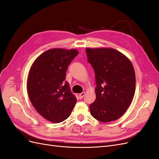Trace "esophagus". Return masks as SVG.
I'll list each match as a JSON object with an SVG mask.
<instances>
[{"instance_id":"obj_1","label":"esophagus","mask_w":159,"mask_h":159,"mask_svg":"<svg viewBox=\"0 0 159 159\" xmlns=\"http://www.w3.org/2000/svg\"><path fill=\"white\" fill-rule=\"evenodd\" d=\"M84 95H85V93H84V92L81 93L80 94H79V98H80V99H82V98H84Z\"/></svg>"}]
</instances>
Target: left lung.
Here are the masks:
<instances>
[{
	"label": "left lung",
	"instance_id": "left-lung-1",
	"mask_svg": "<svg viewBox=\"0 0 159 159\" xmlns=\"http://www.w3.org/2000/svg\"><path fill=\"white\" fill-rule=\"evenodd\" d=\"M95 71L96 99L90 113L101 122L117 120L125 113L135 91V73L124 54L109 48L85 49Z\"/></svg>",
	"mask_w": 159,
	"mask_h": 159
}]
</instances>
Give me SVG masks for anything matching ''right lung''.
I'll return each instance as SVG.
<instances>
[{
	"instance_id": "add662e5",
	"label": "right lung",
	"mask_w": 159,
	"mask_h": 159,
	"mask_svg": "<svg viewBox=\"0 0 159 159\" xmlns=\"http://www.w3.org/2000/svg\"><path fill=\"white\" fill-rule=\"evenodd\" d=\"M78 54L75 49H50L38 56L30 69L28 97L38 113L52 123L64 121L76 103L65 80L68 66Z\"/></svg>"
}]
</instances>
